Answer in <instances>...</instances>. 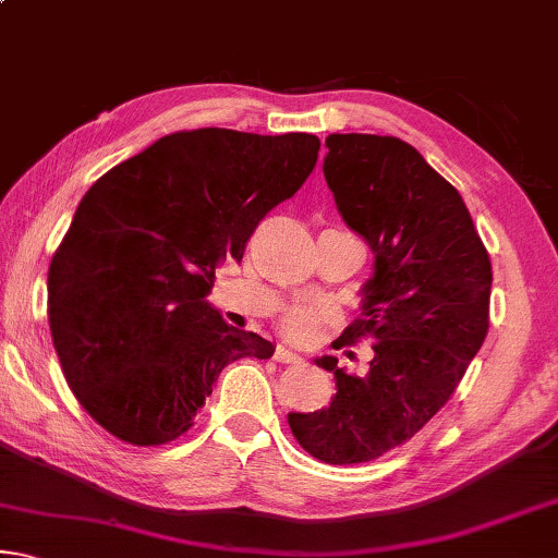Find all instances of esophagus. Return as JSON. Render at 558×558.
<instances>
[{"label": "esophagus", "mask_w": 558, "mask_h": 558, "mask_svg": "<svg viewBox=\"0 0 558 558\" xmlns=\"http://www.w3.org/2000/svg\"><path fill=\"white\" fill-rule=\"evenodd\" d=\"M272 359H276V362H280V364H300L302 362V356H298L295 352H290V349L282 347V344L276 347V354H272Z\"/></svg>", "instance_id": "esophagus-1"}]
</instances>
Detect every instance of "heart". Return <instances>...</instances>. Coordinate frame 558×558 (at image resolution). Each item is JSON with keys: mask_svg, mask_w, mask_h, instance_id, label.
<instances>
[{"mask_svg": "<svg viewBox=\"0 0 558 558\" xmlns=\"http://www.w3.org/2000/svg\"><path fill=\"white\" fill-rule=\"evenodd\" d=\"M332 310L317 302H292L278 317V327L282 335L295 339V342H310L319 332V327L332 323Z\"/></svg>", "mask_w": 558, "mask_h": 558, "instance_id": "obj_1", "label": "heart"}]
</instances>
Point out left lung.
<instances>
[{"label":"left lung","mask_w":558,"mask_h":558,"mask_svg":"<svg viewBox=\"0 0 558 558\" xmlns=\"http://www.w3.org/2000/svg\"><path fill=\"white\" fill-rule=\"evenodd\" d=\"M325 147L337 209L374 251L362 315L339 347L374 339V359L362 376L317 359L335 374V399L288 423L313 458L354 465L403 446L456 393L487 337L493 263L458 189L418 149L359 132Z\"/></svg>","instance_id":"left-lung-1"}]
</instances>
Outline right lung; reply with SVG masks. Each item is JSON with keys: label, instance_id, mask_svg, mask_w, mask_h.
<instances>
[{"label": "right lung", "instance_id": "obj_1", "mask_svg": "<svg viewBox=\"0 0 558 558\" xmlns=\"http://www.w3.org/2000/svg\"><path fill=\"white\" fill-rule=\"evenodd\" d=\"M317 153L307 132L182 130L88 189L49 266V327L71 391L110 436L172 442L226 364L272 356L204 298Z\"/></svg>", "mask_w": 558, "mask_h": 558}]
</instances>
